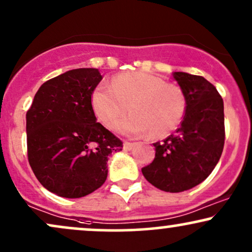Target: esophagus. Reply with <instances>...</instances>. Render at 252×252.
<instances>
[{
  "mask_svg": "<svg viewBox=\"0 0 252 252\" xmlns=\"http://www.w3.org/2000/svg\"><path fill=\"white\" fill-rule=\"evenodd\" d=\"M134 147H135V143H130V142H124L123 143V148L128 151L131 150Z\"/></svg>",
  "mask_w": 252,
  "mask_h": 252,
  "instance_id": "esophagus-1",
  "label": "esophagus"
}]
</instances>
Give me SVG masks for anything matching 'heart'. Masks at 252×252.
<instances>
[{
  "instance_id": "heart-1",
  "label": "heart",
  "mask_w": 252,
  "mask_h": 252,
  "mask_svg": "<svg viewBox=\"0 0 252 252\" xmlns=\"http://www.w3.org/2000/svg\"><path fill=\"white\" fill-rule=\"evenodd\" d=\"M93 110L107 128L116 126L121 134L139 137L165 136L177 128L186 113V98L178 87L144 72L122 74L111 86L96 87L92 95Z\"/></svg>"
}]
</instances>
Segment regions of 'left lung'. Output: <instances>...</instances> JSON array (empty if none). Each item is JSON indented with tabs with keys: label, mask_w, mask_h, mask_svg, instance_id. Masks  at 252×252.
<instances>
[{
	"label": "left lung",
	"mask_w": 252,
	"mask_h": 252,
	"mask_svg": "<svg viewBox=\"0 0 252 252\" xmlns=\"http://www.w3.org/2000/svg\"><path fill=\"white\" fill-rule=\"evenodd\" d=\"M186 98V115L175 135L156 142L155 159L142 169L149 183L166 192H182L202 183L222 155L224 104L217 89L202 76L172 72Z\"/></svg>",
	"instance_id": "8db88e82"
}]
</instances>
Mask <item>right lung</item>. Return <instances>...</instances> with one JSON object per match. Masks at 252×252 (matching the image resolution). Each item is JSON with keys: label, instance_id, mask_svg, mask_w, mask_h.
Wrapping results in <instances>:
<instances>
[{"label": "right lung", "instance_id": "right-lung-1", "mask_svg": "<svg viewBox=\"0 0 252 252\" xmlns=\"http://www.w3.org/2000/svg\"><path fill=\"white\" fill-rule=\"evenodd\" d=\"M98 69H72L44 82L27 113L28 159L39 183L65 198L87 196L104 183L108 159L122 141L96 122L92 95Z\"/></svg>", "mask_w": 252, "mask_h": 252}]
</instances>
